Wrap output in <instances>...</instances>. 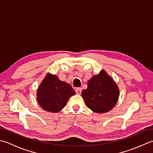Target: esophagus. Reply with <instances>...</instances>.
Masks as SVG:
<instances>
[{
  "label": "esophagus",
  "instance_id": "esophagus-1",
  "mask_svg": "<svg viewBox=\"0 0 153 153\" xmlns=\"http://www.w3.org/2000/svg\"><path fill=\"white\" fill-rule=\"evenodd\" d=\"M75 92L77 94H80L82 92V88H76L75 89Z\"/></svg>",
  "mask_w": 153,
  "mask_h": 153
}]
</instances>
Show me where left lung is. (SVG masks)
<instances>
[{"instance_id":"8db88e82","label":"left lung","mask_w":153,"mask_h":153,"mask_svg":"<svg viewBox=\"0 0 153 153\" xmlns=\"http://www.w3.org/2000/svg\"><path fill=\"white\" fill-rule=\"evenodd\" d=\"M119 96L117 84L104 70L93 75L88 81V88L82 92L86 106L98 114L110 111L117 103Z\"/></svg>"}]
</instances>
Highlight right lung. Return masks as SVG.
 I'll return each instance as SVG.
<instances>
[{"label": "right lung", "instance_id": "1", "mask_svg": "<svg viewBox=\"0 0 153 153\" xmlns=\"http://www.w3.org/2000/svg\"><path fill=\"white\" fill-rule=\"evenodd\" d=\"M75 94L72 87L61 81L55 74L48 73L37 90V101L43 110L57 113L67 105L68 100Z\"/></svg>", "mask_w": 153, "mask_h": 153}]
</instances>
